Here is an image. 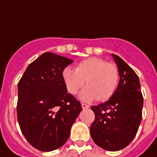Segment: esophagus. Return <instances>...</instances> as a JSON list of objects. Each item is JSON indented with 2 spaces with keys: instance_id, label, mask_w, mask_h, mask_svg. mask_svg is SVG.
<instances>
[{
  "instance_id": "obj_1",
  "label": "esophagus",
  "mask_w": 157,
  "mask_h": 157,
  "mask_svg": "<svg viewBox=\"0 0 157 157\" xmlns=\"http://www.w3.org/2000/svg\"><path fill=\"white\" fill-rule=\"evenodd\" d=\"M82 109H87L90 107V106L87 104H86V103H82Z\"/></svg>"
}]
</instances>
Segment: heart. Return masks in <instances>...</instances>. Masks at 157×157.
Returning a JSON list of instances; mask_svg holds the SVG:
<instances>
[{
    "label": "heart",
    "instance_id": "1",
    "mask_svg": "<svg viewBox=\"0 0 157 157\" xmlns=\"http://www.w3.org/2000/svg\"><path fill=\"white\" fill-rule=\"evenodd\" d=\"M62 78L67 92L72 95L77 94L82 88L86 80L87 86L82 91L80 98L90 102L110 98L117 90L120 75L116 64L94 57L78 63L75 70L66 67L62 71Z\"/></svg>",
    "mask_w": 157,
    "mask_h": 157
}]
</instances>
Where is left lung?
Here are the masks:
<instances>
[{
	"label": "left lung",
	"instance_id": "left-lung-1",
	"mask_svg": "<svg viewBox=\"0 0 157 157\" xmlns=\"http://www.w3.org/2000/svg\"><path fill=\"white\" fill-rule=\"evenodd\" d=\"M120 81L114 94L105 103L93 106L95 120L90 127L94 142L108 151H118L130 144L142 120L143 96L137 74L116 54Z\"/></svg>",
	"mask_w": 157,
	"mask_h": 157
}]
</instances>
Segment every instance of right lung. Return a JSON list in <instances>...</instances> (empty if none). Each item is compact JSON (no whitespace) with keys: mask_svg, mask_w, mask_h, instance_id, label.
<instances>
[{"mask_svg":"<svg viewBox=\"0 0 157 157\" xmlns=\"http://www.w3.org/2000/svg\"><path fill=\"white\" fill-rule=\"evenodd\" d=\"M72 60L44 53L27 67L18 84L17 117L26 140L50 152L68 139L82 105L67 93L62 71Z\"/></svg>","mask_w":157,"mask_h":157,"instance_id":"add662e5","label":"right lung"}]
</instances>
